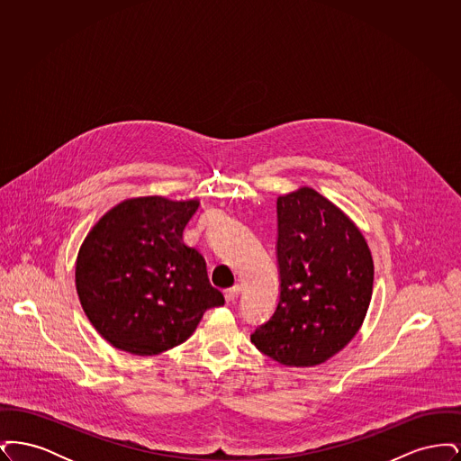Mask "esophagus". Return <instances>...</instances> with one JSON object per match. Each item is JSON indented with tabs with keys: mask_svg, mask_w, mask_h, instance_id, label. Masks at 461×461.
Wrapping results in <instances>:
<instances>
[{
	"mask_svg": "<svg viewBox=\"0 0 461 461\" xmlns=\"http://www.w3.org/2000/svg\"><path fill=\"white\" fill-rule=\"evenodd\" d=\"M239 294H240V285H233L231 288H226V290H224V299H226V303H233V301L239 297Z\"/></svg>",
	"mask_w": 461,
	"mask_h": 461,
	"instance_id": "34e87169",
	"label": "esophagus"
}]
</instances>
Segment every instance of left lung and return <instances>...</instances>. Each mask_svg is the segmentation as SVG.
I'll list each match as a JSON object with an SVG mask.
<instances>
[{
  "instance_id": "left-lung-1",
  "label": "left lung",
  "mask_w": 461,
  "mask_h": 461,
  "mask_svg": "<svg viewBox=\"0 0 461 461\" xmlns=\"http://www.w3.org/2000/svg\"><path fill=\"white\" fill-rule=\"evenodd\" d=\"M280 299L252 344L285 366H316L342 351L372 301L373 259L357 226L303 186L276 200Z\"/></svg>"
}]
</instances>
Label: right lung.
<instances>
[{
  "instance_id": "obj_1",
  "label": "right lung",
  "mask_w": 461,
  "mask_h": 461,
  "mask_svg": "<svg viewBox=\"0 0 461 461\" xmlns=\"http://www.w3.org/2000/svg\"><path fill=\"white\" fill-rule=\"evenodd\" d=\"M198 200L128 198L98 221L76 261L91 325L115 349L154 356L185 342L203 312L222 306L205 259L183 231Z\"/></svg>"
}]
</instances>
